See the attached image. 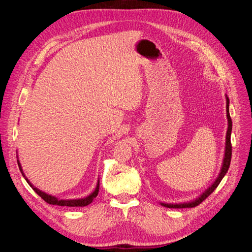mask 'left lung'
<instances>
[{"instance_id": "obj_1", "label": "left lung", "mask_w": 252, "mask_h": 252, "mask_svg": "<svg viewBox=\"0 0 252 252\" xmlns=\"http://www.w3.org/2000/svg\"><path fill=\"white\" fill-rule=\"evenodd\" d=\"M227 119H228V130H227V134H226V149H225V158H224V162H223V166L222 169H220V173L218 177V179L216 180V182L213 183L212 186L209 187L206 191L193 202L190 203H184V204H164L162 203L163 206L168 208H192V207H196L197 205H200L203 201H205L207 197L215 191L216 188L219 186V184L222 181V179L224 178V175L226 174V172L229 169L230 166V161H231V155H232V146H231V141H230V135H231V129H232V122H231V118L229 114V98L227 97Z\"/></svg>"}]
</instances>
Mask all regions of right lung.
I'll return each instance as SVG.
<instances>
[{
    "instance_id": "add662e5",
    "label": "right lung",
    "mask_w": 252,
    "mask_h": 252,
    "mask_svg": "<svg viewBox=\"0 0 252 252\" xmlns=\"http://www.w3.org/2000/svg\"><path fill=\"white\" fill-rule=\"evenodd\" d=\"M18 165H19V168H20V170H21V172H22V174H23V177H25L24 175V173H23V171H22V167H21V165H20V162H18ZM26 181H27V183L28 184L30 185V187H32L34 191L39 194L42 199L46 202V203H48V204H50V205H58V206H68V207H84V206H87V205H89L91 202L94 201V197H96V195H97V193H98V188H100V182H97V184H96V188H95V190L94 191L91 193L90 195H88V196H86V197H84V199H80V200H59V199H57V197H55V196H51V195H49V194H47V193H45V192H43V191H41V190H39L37 188H35V187H33L32 184H30V182L26 179Z\"/></svg>"
}]
</instances>
